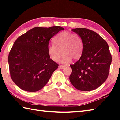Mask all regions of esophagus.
I'll return each mask as SVG.
<instances>
[{"mask_svg":"<svg viewBox=\"0 0 120 120\" xmlns=\"http://www.w3.org/2000/svg\"><path fill=\"white\" fill-rule=\"evenodd\" d=\"M59 68H60L61 69H63L64 68H65V65H60L59 66Z\"/></svg>","mask_w":120,"mask_h":120,"instance_id":"1","label":"esophagus"}]
</instances>
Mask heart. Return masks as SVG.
<instances>
[{"instance_id": "obj_1", "label": "heart", "mask_w": 120, "mask_h": 120, "mask_svg": "<svg viewBox=\"0 0 120 120\" xmlns=\"http://www.w3.org/2000/svg\"><path fill=\"white\" fill-rule=\"evenodd\" d=\"M54 44H49L47 52L53 61L58 62L63 53L61 62L68 63L72 59L77 60L83 51V41L79 35L68 32L58 34L54 39Z\"/></svg>"}]
</instances>
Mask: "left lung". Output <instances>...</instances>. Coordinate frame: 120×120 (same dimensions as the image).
I'll use <instances>...</instances> for the list:
<instances>
[{"mask_svg":"<svg viewBox=\"0 0 120 120\" xmlns=\"http://www.w3.org/2000/svg\"><path fill=\"white\" fill-rule=\"evenodd\" d=\"M72 31L83 41V51L79 59L70 65L72 72L70 81L75 88L90 91L99 87L108 76L112 57L106 41L97 33L85 28Z\"/></svg>","mask_w":120,"mask_h":120,"instance_id":"1","label":"left lung"}]
</instances>
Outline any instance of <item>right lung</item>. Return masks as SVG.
Segmentation results:
<instances>
[{
    "mask_svg": "<svg viewBox=\"0 0 120 120\" xmlns=\"http://www.w3.org/2000/svg\"><path fill=\"white\" fill-rule=\"evenodd\" d=\"M60 26L36 27L18 37L8 56L10 76L22 90L35 92L46 85L58 64L47 52L50 39Z\"/></svg>",
    "mask_w": 120,
    "mask_h": 120,
    "instance_id": "1",
    "label": "right lung"
}]
</instances>
